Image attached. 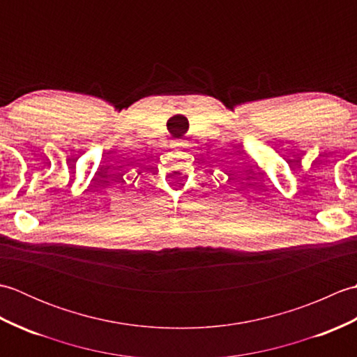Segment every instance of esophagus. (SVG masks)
<instances>
[{
    "label": "esophagus",
    "mask_w": 357,
    "mask_h": 357,
    "mask_svg": "<svg viewBox=\"0 0 357 357\" xmlns=\"http://www.w3.org/2000/svg\"><path fill=\"white\" fill-rule=\"evenodd\" d=\"M173 146H174V147H179V149H183V147H184V142H183V139H178L176 142L173 144Z\"/></svg>",
    "instance_id": "esophagus-1"
}]
</instances>
